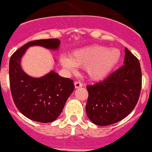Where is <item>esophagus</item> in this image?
Segmentation results:
<instances>
[{
    "mask_svg": "<svg viewBox=\"0 0 152 152\" xmlns=\"http://www.w3.org/2000/svg\"><path fill=\"white\" fill-rule=\"evenodd\" d=\"M82 83H81L80 82H75V88H79V87H82Z\"/></svg>",
    "mask_w": 152,
    "mask_h": 152,
    "instance_id": "esophagus-1",
    "label": "esophagus"
}]
</instances>
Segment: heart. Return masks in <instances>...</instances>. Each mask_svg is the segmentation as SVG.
Returning a JSON list of instances; mask_svg holds the SVG:
<instances>
[{"label":"heart","mask_w":152,"mask_h":152,"mask_svg":"<svg viewBox=\"0 0 152 152\" xmlns=\"http://www.w3.org/2000/svg\"><path fill=\"white\" fill-rule=\"evenodd\" d=\"M120 58L121 53L117 48L91 45L75 50L70 57L61 55L60 61L63 67L68 70H75V66L84 67L90 79L99 81L109 75L119 62Z\"/></svg>","instance_id":"1"}]
</instances>
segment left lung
Instances as JSON below:
<instances>
[{"instance_id": "left-lung-1", "label": "left lung", "mask_w": 152, "mask_h": 152, "mask_svg": "<svg viewBox=\"0 0 152 152\" xmlns=\"http://www.w3.org/2000/svg\"><path fill=\"white\" fill-rule=\"evenodd\" d=\"M142 72L138 58L125 48L124 65L103 82L87 86L86 112L91 122L109 126L129 115L138 103Z\"/></svg>"}]
</instances>
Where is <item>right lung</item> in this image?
<instances>
[{"instance_id":"obj_1","label":"right lung","mask_w":152,"mask_h":152,"mask_svg":"<svg viewBox=\"0 0 152 152\" xmlns=\"http://www.w3.org/2000/svg\"><path fill=\"white\" fill-rule=\"evenodd\" d=\"M60 44L58 39L31 41L16 51L10 60V84L14 104L20 113L32 121L49 123L56 120L75 85L73 80L60 76L54 70L40 77L30 76L22 68V57L30 47L58 50Z\"/></svg>"}]
</instances>
